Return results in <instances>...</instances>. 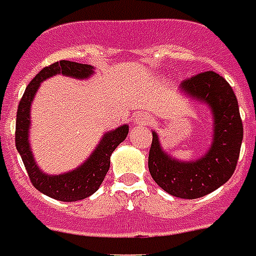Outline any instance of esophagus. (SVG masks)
<instances>
[{"label": "esophagus", "mask_w": 256, "mask_h": 256, "mask_svg": "<svg viewBox=\"0 0 256 256\" xmlns=\"http://www.w3.org/2000/svg\"><path fill=\"white\" fill-rule=\"evenodd\" d=\"M150 117L148 114H138L136 117H134V125H144L150 124Z\"/></svg>", "instance_id": "34e87169"}]
</instances>
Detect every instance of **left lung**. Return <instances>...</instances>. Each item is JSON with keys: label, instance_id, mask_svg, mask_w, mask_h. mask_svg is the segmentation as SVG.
Returning <instances> with one entry per match:
<instances>
[{"label": "left lung", "instance_id": "8db88e82", "mask_svg": "<svg viewBox=\"0 0 256 256\" xmlns=\"http://www.w3.org/2000/svg\"><path fill=\"white\" fill-rule=\"evenodd\" d=\"M180 92L204 103L212 114V142L200 158L182 161L162 148L153 131L148 152V171L154 182L179 198H198L228 182L238 161L242 142L238 102L229 82L215 72H204L183 81Z\"/></svg>", "mask_w": 256, "mask_h": 256}]
</instances>
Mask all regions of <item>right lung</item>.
I'll return each instance as SVG.
<instances>
[{"instance_id": "obj_1", "label": "right lung", "mask_w": 256, "mask_h": 256, "mask_svg": "<svg viewBox=\"0 0 256 256\" xmlns=\"http://www.w3.org/2000/svg\"><path fill=\"white\" fill-rule=\"evenodd\" d=\"M58 74L72 78L86 80L95 74V67L70 60L56 62L50 66L44 67L30 81V84L27 85L26 90L22 96L18 108V116H16L15 142L16 148L20 154L32 186L50 198L72 202V201L84 200L99 189L110 168L112 153L117 148L120 143L124 142L130 131V126L124 124L113 131L103 134L102 139L99 140L98 146L90 153V157L81 166L74 168L73 171L59 174V175L45 174L38 166L37 161L34 160L30 140H28L30 130H32L30 112H32V99L37 94L41 82Z\"/></svg>"}]
</instances>
